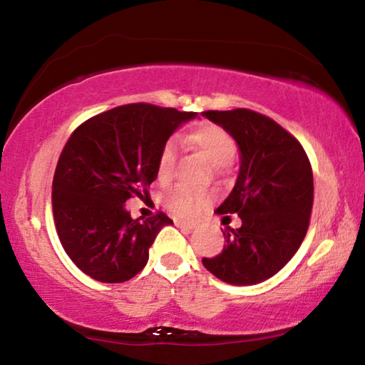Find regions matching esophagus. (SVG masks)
<instances>
[{"instance_id": "1", "label": "esophagus", "mask_w": 365, "mask_h": 365, "mask_svg": "<svg viewBox=\"0 0 365 365\" xmlns=\"http://www.w3.org/2000/svg\"><path fill=\"white\" fill-rule=\"evenodd\" d=\"M175 225H177L178 227H182V230H185V231H192L193 227H195V222H192V221H182V220H175Z\"/></svg>"}]
</instances>
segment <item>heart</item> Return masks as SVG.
Returning <instances> with one entry per match:
<instances>
[{
  "label": "heart",
  "instance_id": "1",
  "mask_svg": "<svg viewBox=\"0 0 365 365\" xmlns=\"http://www.w3.org/2000/svg\"><path fill=\"white\" fill-rule=\"evenodd\" d=\"M188 143L198 149L213 165H227L236 155V143L232 135L217 124L205 123L193 128L188 133ZM177 164V145L173 140L162 148L159 162H157V175L160 180H170ZM213 200V193L206 190H192L185 185L173 187L165 193V201L172 211L182 216H192Z\"/></svg>",
  "mask_w": 365,
  "mask_h": 365
}]
</instances>
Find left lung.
Masks as SVG:
<instances>
[{
  "instance_id": "left-lung-1",
  "label": "left lung",
  "mask_w": 365,
  "mask_h": 365,
  "mask_svg": "<svg viewBox=\"0 0 365 365\" xmlns=\"http://www.w3.org/2000/svg\"><path fill=\"white\" fill-rule=\"evenodd\" d=\"M203 116L226 129L241 150L236 185L216 213H236L242 225L226 227L222 251L201 262L226 284H260L284 267L307 236L312 164L297 138L269 116L246 108Z\"/></svg>"
}]
</instances>
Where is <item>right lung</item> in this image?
<instances>
[{
  "mask_svg": "<svg viewBox=\"0 0 365 365\" xmlns=\"http://www.w3.org/2000/svg\"><path fill=\"white\" fill-rule=\"evenodd\" d=\"M198 113L130 103L86 119L58 157L52 211L58 239L77 267L103 284L128 282L144 269L149 247L172 220H133L124 203L148 195L160 150Z\"/></svg>",
  "mask_w": 365,
  "mask_h": 365,
  "instance_id": "1",
  "label": "right lung"
}]
</instances>
